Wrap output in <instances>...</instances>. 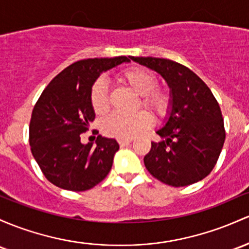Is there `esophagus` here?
Instances as JSON below:
<instances>
[{"instance_id": "esophagus-1", "label": "esophagus", "mask_w": 249, "mask_h": 249, "mask_svg": "<svg viewBox=\"0 0 249 249\" xmlns=\"http://www.w3.org/2000/svg\"><path fill=\"white\" fill-rule=\"evenodd\" d=\"M118 143L120 146H125L127 144L131 143V139H118Z\"/></svg>"}]
</instances>
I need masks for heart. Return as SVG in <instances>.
<instances>
[{
  "label": "heart",
  "instance_id": "b5f03b06",
  "mask_svg": "<svg viewBox=\"0 0 249 249\" xmlns=\"http://www.w3.org/2000/svg\"><path fill=\"white\" fill-rule=\"evenodd\" d=\"M120 80L138 95H142L141 104L155 116H164L170 106V95L165 89H156L157 76L150 71L141 67H132L120 74ZM92 108L97 114H104L110 108L107 85L104 78H98L92 85L89 93ZM152 119L149 113L141 111L133 114L114 112L103 122V132L118 139H131L150 129Z\"/></svg>",
  "mask_w": 249,
  "mask_h": 249
}]
</instances>
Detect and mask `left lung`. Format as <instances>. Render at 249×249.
Instances as JSON below:
<instances>
[{"label":"left lung","mask_w":249,"mask_h":249,"mask_svg":"<svg viewBox=\"0 0 249 249\" xmlns=\"http://www.w3.org/2000/svg\"><path fill=\"white\" fill-rule=\"evenodd\" d=\"M156 71L170 87V111L162 129L163 141L151 143L144 164L158 181L185 187L208 176L226 139L220 105L200 76L169 59L130 56Z\"/></svg>","instance_id":"left-lung-1"}]
</instances>
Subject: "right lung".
I'll use <instances>...</instances> for the list:
<instances>
[{
  "mask_svg": "<svg viewBox=\"0 0 249 249\" xmlns=\"http://www.w3.org/2000/svg\"><path fill=\"white\" fill-rule=\"evenodd\" d=\"M126 56L95 58L76 61L60 72L43 89L32 112L29 144L32 154L49 182L71 191L93 188L107 176L116 139L98 136L83 144L80 135L94 120L89 93L98 76L129 62Z\"/></svg>",
  "mask_w": 249,
  "mask_h": 249,
  "instance_id": "right-lung-1",
  "label": "right lung"
}]
</instances>
